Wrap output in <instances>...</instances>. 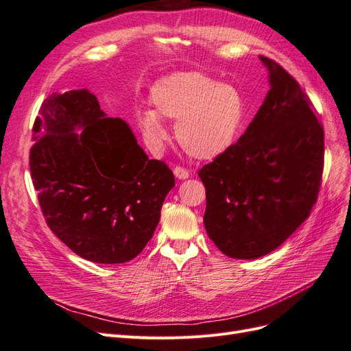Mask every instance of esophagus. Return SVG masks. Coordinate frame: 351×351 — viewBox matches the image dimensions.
Segmentation results:
<instances>
[{
  "mask_svg": "<svg viewBox=\"0 0 351 351\" xmlns=\"http://www.w3.org/2000/svg\"><path fill=\"white\" fill-rule=\"evenodd\" d=\"M173 173H175V176H176L178 179H186V178L189 176V172H188V170H186L185 167H182V166H176V167L173 169Z\"/></svg>",
  "mask_w": 351,
  "mask_h": 351,
  "instance_id": "obj_1",
  "label": "esophagus"
}]
</instances>
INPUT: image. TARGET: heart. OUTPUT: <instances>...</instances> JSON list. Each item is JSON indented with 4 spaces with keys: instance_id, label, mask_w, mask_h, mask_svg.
Here are the masks:
<instances>
[{
    "instance_id": "obj_1",
    "label": "heart",
    "mask_w": 351,
    "mask_h": 351,
    "mask_svg": "<svg viewBox=\"0 0 351 351\" xmlns=\"http://www.w3.org/2000/svg\"><path fill=\"white\" fill-rule=\"evenodd\" d=\"M154 112L139 114V126L152 143L166 138L163 120H178L176 138L195 158H215L226 153L241 132L245 101L231 84L216 82L203 72L165 76L152 89Z\"/></svg>"
}]
</instances>
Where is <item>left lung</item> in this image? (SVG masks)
<instances>
[{"label": "left lung", "mask_w": 351, "mask_h": 351, "mask_svg": "<svg viewBox=\"0 0 351 351\" xmlns=\"http://www.w3.org/2000/svg\"><path fill=\"white\" fill-rule=\"evenodd\" d=\"M270 89L253 122L226 153L198 170L204 226L223 254L257 258L308 217L324 172V128L302 86L274 60Z\"/></svg>", "instance_id": "obj_1"}]
</instances>
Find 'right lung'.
<instances>
[{
    "label": "right lung",
    "mask_w": 351,
    "mask_h": 351,
    "mask_svg": "<svg viewBox=\"0 0 351 351\" xmlns=\"http://www.w3.org/2000/svg\"><path fill=\"white\" fill-rule=\"evenodd\" d=\"M32 132L29 166L48 228L89 262L135 258L175 186L172 170L149 160L125 120L107 117L88 89L45 98Z\"/></svg>",
    "instance_id": "1"
}]
</instances>
